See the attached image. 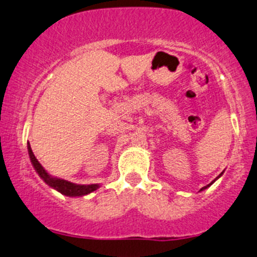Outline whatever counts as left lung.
<instances>
[{
  "mask_svg": "<svg viewBox=\"0 0 257 257\" xmlns=\"http://www.w3.org/2000/svg\"><path fill=\"white\" fill-rule=\"evenodd\" d=\"M222 174H223V172H222V173H221V174H220V175H219V176H217V178L214 180V181H211V182H210V184H209V185H206V186H204V187H202V188H200V191H204V190H206V188H208V187H210V186H211V185H213V184H214V182H215V181H216V180H217V179H219L221 175H222Z\"/></svg>",
  "mask_w": 257,
  "mask_h": 257,
  "instance_id": "8db88e82",
  "label": "left lung"
}]
</instances>
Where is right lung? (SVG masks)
I'll return each mask as SVG.
<instances>
[{"label": "right lung", "mask_w": 257, "mask_h": 257, "mask_svg": "<svg viewBox=\"0 0 257 257\" xmlns=\"http://www.w3.org/2000/svg\"><path fill=\"white\" fill-rule=\"evenodd\" d=\"M28 151H29V156H30L32 167L35 168L36 173L40 175V178L46 182L49 187L54 188L57 190L58 192H60L61 194L67 197H82L85 196V194H89L94 191H96L100 187V185L98 184H91V185H77L73 184V182L66 181L64 179H59V178H54V176L49 175L47 173V170L41 166L40 162L37 161V158L35 157L34 152H32L30 144H28Z\"/></svg>", "instance_id": "right-lung-1"}]
</instances>
